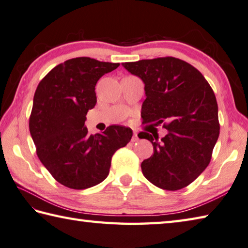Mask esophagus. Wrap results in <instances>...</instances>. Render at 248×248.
Listing matches in <instances>:
<instances>
[{
  "instance_id": "esophagus-1",
  "label": "esophagus",
  "mask_w": 248,
  "mask_h": 248,
  "mask_svg": "<svg viewBox=\"0 0 248 248\" xmlns=\"http://www.w3.org/2000/svg\"><path fill=\"white\" fill-rule=\"evenodd\" d=\"M137 140H139V137H138V133L134 131L133 137H132V142H137Z\"/></svg>"
}]
</instances>
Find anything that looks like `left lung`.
Returning <instances> with one entry per match:
<instances>
[{
    "instance_id": "1",
    "label": "left lung",
    "mask_w": 248,
    "mask_h": 248,
    "mask_svg": "<svg viewBox=\"0 0 248 248\" xmlns=\"http://www.w3.org/2000/svg\"><path fill=\"white\" fill-rule=\"evenodd\" d=\"M123 66L145 84L143 124H163L169 132H140L154 155L140 164L144 176L164 190L187 187L210 164L219 137L218 106L204 76L188 62L174 57L124 62Z\"/></svg>"
}]
</instances>
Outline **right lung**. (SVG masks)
Listing matches in <instances>:
<instances>
[{
    "instance_id": "add662e5",
    "label": "right lung",
    "mask_w": 248,
    "mask_h": 248,
    "mask_svg": "<svg viewBox=\"0 0 248 248\" xmlns=\"http://www.w3.org/2000/svg\"><path fill=\"white\" fill-rule=\"evenodd\" d=\"M118 66L73 58L53 67L34 93L29 128L37 157L67 188L81 190L103 182L113 155L132 138V130L124 125H109L94 135L85 127L87 111L96 103V82Z\"/></svg>"
}]
</instances>
